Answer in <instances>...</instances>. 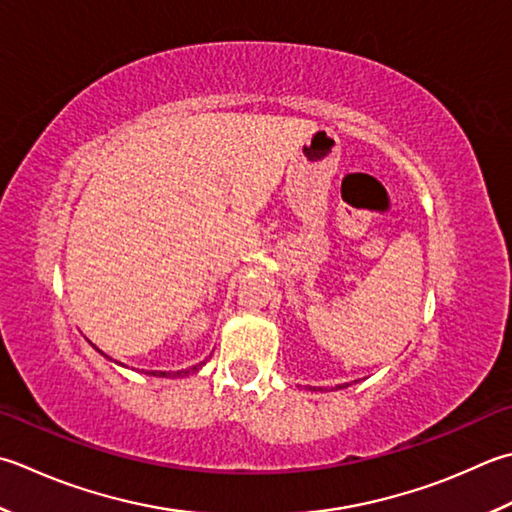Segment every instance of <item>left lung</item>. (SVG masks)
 <instances>
[{"label": "left lung", "instance_id": "obj_1", "mask_svg": "<svg viewBox=\"0 0 512 512\" xmlns=\"http://www.w3.org/2000/svg\"><path fill=\"white\" fill-rule=\"evenodd\" d=\"M346 386H348V384H344V386H339V388H346Z\"/></svg>", "mask_w": 512, "mask_h": 512}]
</instances>
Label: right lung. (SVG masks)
<instances>
[{
	"label": "right lung",
	"instance_id": "add662e5",
	"mask_svg": "<svg viewBox=\"0 0 512 512\" xmlns=\"http://www.w3.org/2000/svg\"><path fill=\"white\" fill-rule=\"evenodd\" d=\"M99 353H102V350H99ZM202 366H204V362L190 366L186 370H175V373H166V370H153V373H148V375H155V377H186L190 373H197V370L202 368Z\"/></svg>",
	"mask_w": 512,
	"mask_h": 512
}]
</instances>
